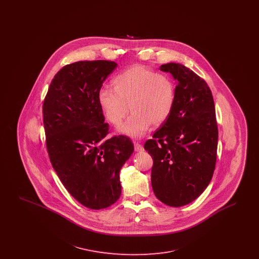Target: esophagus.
<instances>
[{
    "label": "esophagus",
    "mask_w": 259,
    "mask_h": 259,
    "mask_svg": "<svg viewBox=\"0 0 259 259\" xmlns=\"http://www.w3.org/2000/svg\"><path fill=\"white\" fill-rule=\"evenodd\" d=\"M134 148H135V150L137 152L144 151V147H143L141 144H139V143H135V144H134Z\"/></svg>",
    "instance_id": "34e87169"
}]
</instances>
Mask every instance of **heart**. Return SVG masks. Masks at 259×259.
<instances>
[{"label": "heart", "mask_w": 259, "mask_h": 259, "mask_svg": "<svg viewBox=\"0 0 259 259\" xmlns=\"http://www.w3.org/2000/svg\"><path fill=\"white\" fill-rule=\"evenodd\" d=\"M113 88L102 87L98 103L110 123L117 126L131 109L133 113L118 128V133L133 139L147 134L151 124L160 126L172 113L176 87L172 78L142 65H135L118 74Z\"/></svg>", "instance_id": "obj_1"}]
</instances>
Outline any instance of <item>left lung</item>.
<instances>
[{
	"mask_svg": "<svg viewBox=\"0 0 259 259\" xmlns=\"http://www.w3.org/2000/svg\"><path fill=\"white\" fill-rule=\"evenodd\" d=\"M159 70L177 81L169 118L145 149L153 159L151 185L155 196L171 207L197 199L212 178L218 149V124L211 91L204 79L179 63Z\"/></svg>",
	"mask_w": 259,
	"mask_h": 259,
	"instance_id": "left-lung-1",
	"label": "left lung"
}]
</instances>
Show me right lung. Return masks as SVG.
I'll return each mask as SVG.
<instances>
[{
    "instance_id": "add662e5",
    "label": "right lung",
    "mask_w": 259,
    "mask_h": 259,
    "mask_svg": "<svg viewBox=\"0 0 259 259\" xmlns=\"http://www.w3.org/2000/svg\"><path fill=\"white\" fill-rule=\"evenodd\" d=\"M116 66L96 60L63 67L42 106L52 167L69 193L89 209H105L119 199V172L134 151L127 137L106 139L109 124L98 103L99 89Z\"/></svg>"
}]
</instances>
